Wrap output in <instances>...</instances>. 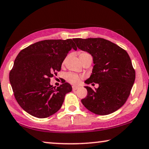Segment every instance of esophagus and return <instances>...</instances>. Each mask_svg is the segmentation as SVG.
Returning a JSON list of instances; mask_svg holds the SVG:
<instances>
[{"mask_svg": "<svg viewBox=\"0 0 149 149\" xmlns=\"http://www.w3.org/2000/svg\"><path fill=\"white\" fill-rule=\"evenodd\" d=\"M79 89V87H77V86H73L72 87V90L73 91H76L77 89Z\"/></svg>", "mask_w": 149, "mask_h": 149, "instance_id": "obj_1", "label": "esophagus"}]
</instances>
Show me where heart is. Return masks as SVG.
<instances>
[{
	"label": "heart",
	"mask_w": 149,
	"mask_h": 149,
	"mask_svg": "<svg viewBox=\"0 0 149 149\" xmlns=\"http://www.w3.org/2000/svg\"><path fill=\"white\" fill-rule=\"evenodd\" d=\"M79 56L80 60H82L83 58H85L87 56H91L87 52H83V51H80L79 52ZM66 81L69 82L70 83L72 84V85H77V84H79L80 83V81H81V77L79 76L78 74H75V73L70 72L66 74Z\"/></svg>",
	"instance_id": "1"
}]
</instances>
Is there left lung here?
<instances>
[{
    "mask_svg": "<svg viewBox=\"0 0 149 149\" xmlns=\"http://www.w3.org/2000/svg\"><path fill=\"white\" fill-rule=\"evenodd\" d=\"M73 40L79 49L91 54L95 64L91 75L85 83L99 84L97 89L85 87L87 95L82 103L97 115H108L118 110L128 100L135 81V70L128 54L103 38Z\"/></svg>",
    "mask_w": 149,
    "mask_h": 149,
    "instance_id": "8db88e82",
    "label": "left lung"
}]
</instances>
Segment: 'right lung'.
Returning <instances> with one entry per match:
<instances>
[{"mask_svg":"<svg viewBox=\"0 0 149 149\" xmlns=\"http://www.w3.org/2000/svg\"><path fill=\"white\" fill-rule=\"evenodd\" d=\"M72 48L77 49L71 39L47 40L30 45L17 55L9 73L10 83L17 103L30 115L48 118L62 107L72 87L64 81L56 88L49 82L61 70Z\"/></svg>","mask_w":149,"mask_h":149,"instance_id":"right-lung-1","label":"right lung"}]
</instances>
